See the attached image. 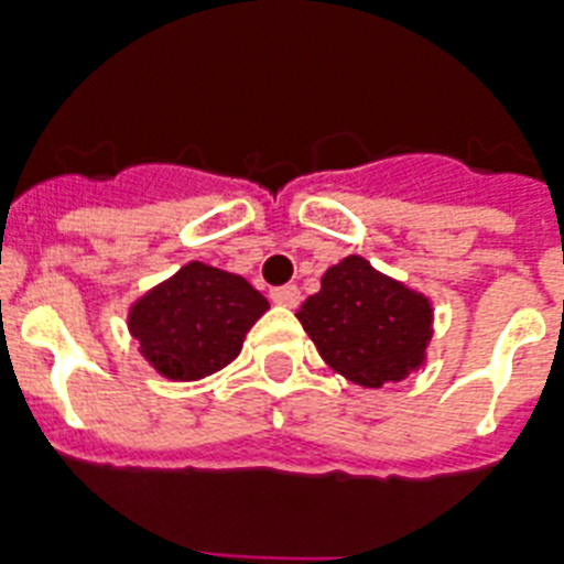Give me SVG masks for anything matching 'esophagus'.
Masks as SVG:
<instances>
[{"mask_svg": "<svg viewBox=\"0 0 564 564\" xmlns=\"http://www.w3.org/2000/svg\"><path fill=\"white\" fill-rule=\"evenodd\" d=\"M272 301L278 306H297L301 304V290H297L295 283H286V286H278V290H272Z\"/></svg>", "mask_w": 564, "mask_h": 564, "instance_id": "1", "label": "esophagus"}]
</instances>
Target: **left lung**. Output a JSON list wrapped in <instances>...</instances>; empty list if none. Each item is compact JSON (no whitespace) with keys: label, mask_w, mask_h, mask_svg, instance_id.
Instances as JSON below:
<instances>
[{"label":"left lung","mask_w":564,"mask_h":564,"mask_svg":"<svg viewBox=\"0 0 564 564\" xmlns=\"http://www.w3.org/2000/svg\"><path fill=\"white\" fill-rule=\"evenodd\" d=\"M295 315L321 358L364 390L399 384L427 361L433 301L361 254L326 269Z\"/></svg>","instance_id":"left-lung-1"}]
</instances>
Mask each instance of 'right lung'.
Instances as JSON below:
<instances>
[{
    "mask_svg": "<svg viewBox=\"0 0 564 564\" xmlns=\"http://www.w3.org/2000/svg\"><path fill=\"white\" fill-rule=\"evenodd\" d=\"M267 310L269 301L246 278L188 260L129 306V333L160 376L200 381L238 358Z\"/></svg>",
    "mask_w": 564,
    "mask_h": 564,
    "instance_id": "right-lung-1",
    "label": "right lung"
}]
</instances>
